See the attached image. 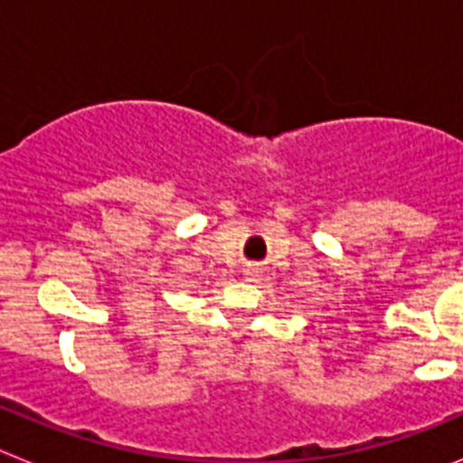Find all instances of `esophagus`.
<instances>
[{"mask_svg":"<svg viewBox=\"0 0 463 463\" xmlns=\"http://www.w3.org/2000/svg\"><path fill=\"white\" fill-rule=\"evenodd\" d=\"M260 269H257V267H248V269H245V271H243V276L245 278H248V280H255V278H260Z\"/></svg>","mask_w":463,"mask_h":463,"instance_id":"esophagus-1","label":"esophagus"}]
</instances>
